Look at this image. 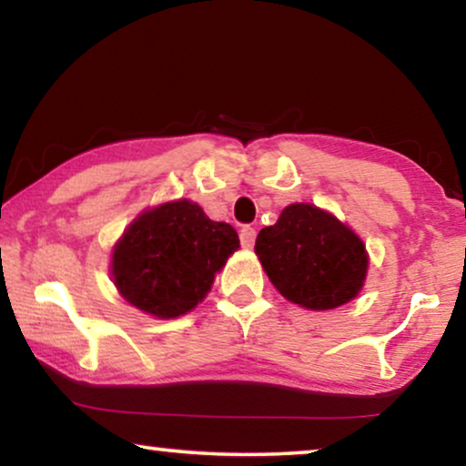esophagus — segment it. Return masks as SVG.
Listing matches in <instances>:
<instances>
[{
	"label": "esophagus",
	"mask_w": 466,
	"mask_h": 466,
	"mask_svg": "<svg viewBox=\"0 0 466 466\" xmlns=\"http://www.w3.org/2000/svg\"><path fill=\"white\" fill-rule=\"evenodd\" d=\"M239 239H241V246H244V248H252L254 239H257V231H254L252 227H244L239 231Z\"/></svg>",
	"instance_id": "obj_1"
}]
</instances>
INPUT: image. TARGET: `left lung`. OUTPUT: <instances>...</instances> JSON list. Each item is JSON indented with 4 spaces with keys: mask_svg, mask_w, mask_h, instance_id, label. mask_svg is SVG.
Instances as JSON below:
<instances>
[{
    "mask_svg": "<svg viewBox=\"0 0 466 466\" xmlns=\"http://www.w3.org/2000/svg\"><path fill=\"white\" fill-rule=\"evenodd\" d=\"M254 252L279 295L311 311L350 303L367 279L362 239L311 203L286 206L276 225L260 228Z\"/></svg>",
    "mask_w": 466,
    "mask_h": 466,
    "instance_id": "obj_1",
    "label": "left lung"
}]
</instances>
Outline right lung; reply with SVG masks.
Listing matches in <instances>:
<instances>
[{
	"label": "right lung",
	"instance_id": "1",
	"mask_svg": "<svg viewBox=\"0 0 466 466\" xmlns=\"http://www.w3.org/2000/svg\"><path fill=\"white\" fill-rule=\"evenodd\" d=\"M239 248L238 231L188 199L144 209L112 248V282L133 308L177 318L197 308Z\"/></svg>",
	"mask_w": 466,
	"mask_h": 466
}]
</instances>
